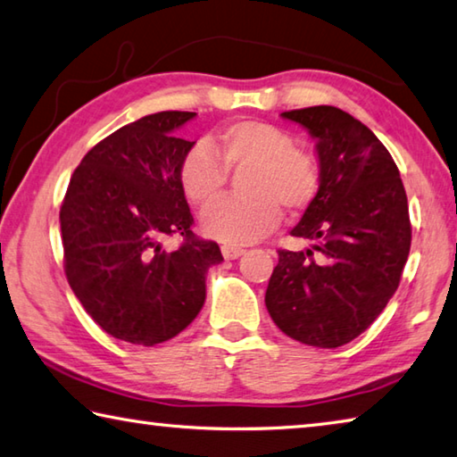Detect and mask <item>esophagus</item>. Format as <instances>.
Instances as JSON below:
<instances>
[{"instance_id":"esophagus-1","label":"esophagus","mask_w":457,"mask_h":457,"mask_svg":"<svg viewBox=\"0 0 457 457\" xmlns=\"http://www.w3.org/2000/svg\"><path fill=\"white\" fill-rule=\"evenodd\" d=\"M221 253L226 260H237L239 255L245 253V250L244 247H236V245H221Z\"/></svg>"}]
</instances>
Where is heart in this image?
<instances>
[{"instance_id":"obj_1","label":"heart","mask_w":457,"mask_h":457,"mask_svg":"<svg viewBox=\"0 0 457 457\" xmlns=\"http://www.w3.org/2000/svg\"><path fill=\"white\" fill-rule=\"evenodd\" d=\"M207 144L189 147L179 165V184L195 205H209L222 193L228 170H248L243 187L250 196L227 198L207 207L202 228L226 245H247L278 226L281 207L300 213L320 187V163L294 137L268 121L245 120L223 128Z\"/></svg>"}]
</instances>
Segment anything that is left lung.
<instances>
[{"instance_id": "left-lung-1", "label": "left lung", "mask_w": 457, "mask_h": 457, "mask_svg": "<svg viewBox=\"0 0 457 457\" xmlns=\"http://www.w3.org/2000/svg\"><path fill=\"white\" fill-rule=\"evenodd\" d=\"M318 139L320 189L279 250L265 305L286 336L339 347L366 331L400 286L411 245L408 195L386 145L334 105L284 112Z\"/></svg>"}]
</instances>
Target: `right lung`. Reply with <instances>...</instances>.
Wrapping results in <instances>:
<instances>
[{
	"label": "right lung",
	"instance_id": "1",
	"mask_svg": "<svg viewBox=\"0 0 457 457\" xmlns=\"http://www.w3.org/2000/svg\"><path fill=\"white\" fill-rule=\"evenodd\" d=\"M194 112H160L120 128L86 154L70 179L60 223L63 270L84 310L121 342L176 337L205 302L220 245L197 237L179 184L194 142L176 137ZM185 239L178 251L161 245Z\"/></svg>",
	"mask_w": 457,
	"mask_h": 457
}]
</instances>
